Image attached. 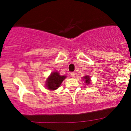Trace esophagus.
Wrapping results in <instances>:
<instances>
[{
    "label": "esophagus",
    "instance_id": "esophagus-1",
    "mask_svg": "<svg viewBox=\"0 0 131 131\" xmlns=\"http://www.w3.org/2000/svg\"><path fill=\"white\" fill-rule=\"evenodd\" d=\"M71 78H74L75 77V73L74 72H71Z\"/></svg>",
    "mask_w": 131,
    "mask_h": 131
}]
</instances>
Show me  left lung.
<instances>
[{"mask_svg": "<svg viewBox=\"0 0 131 131\" xmlns=\"http://www.w3.org/2000/svg\"><path fill=\"white\" fill-rule=\"evenodd\" d=\"M83 79L85 80V82L86 85H89L90 83V78L89 75H85L84 78H83Z\"/></svg>", "mask_w": 131, "mask_h": 131, "instance_id": "left-lung-1", "label": "left lung"}]
</instances>
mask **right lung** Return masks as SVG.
Returning <instances> with one entry per match:
<instances>
[{
	"mask_svg": "<svg viewBox=\"0 0 131 131\" xmlns=\"http://www.w3.org/2000/svg\"><path fill=\"white\" fill-rule=\"evenodd\" d=\"M66 78V75H60L59 72L57 71L51 72L47 79L45 85L49 90H55L60 86L61 83Z\"/></svg>",
	"mask_w": 131,
	"mask_h": 131,
	"instance_id": "1",
	"label": "right lung"
}]
</instances>
